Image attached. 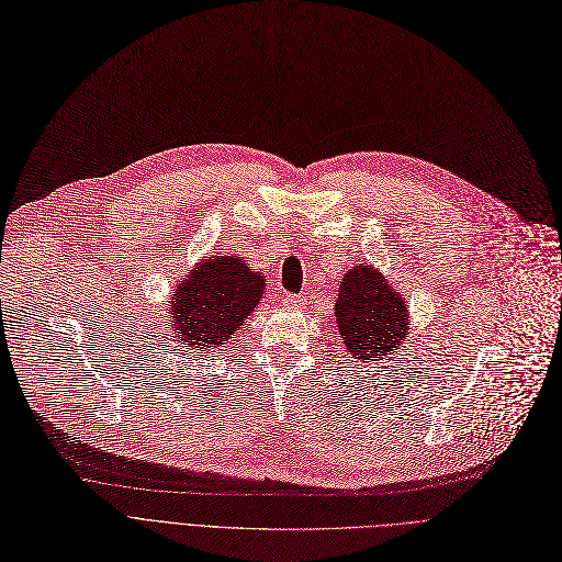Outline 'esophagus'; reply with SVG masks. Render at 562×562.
<instances>
[{"instance_id": "obj_1", "label": "esophagus", "mask_w": 562, "mask_h": 562, "mask_svg": "<svg viewBox=\"0 0 562 562\" xmlns=\"http://www.w3.org/2000/svg\"><path fill=\"white\" fill-rule=\"evenodd\" d=\"M281 304L288 306V308H302V306H304V300H302L300 295H290V292H283Z\"/></svg>"}]
</instances>
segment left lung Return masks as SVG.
Returning a JSON list of instances; mask_svg holds the SVG:
<instances>
[{"mask_svg": "<svg viewBox=\"0 0 562 562\" xmlns=\"http://www.w3.org/2000/svg\"><path fill=\"white\" fill-rule=\"evenodd\" d=\"M334 311L345 347L363 363L393 355L407 336L405 297L368 262L342 277Z\"/></svg>", "mask_w": 562, "mask_h": 562, "instance_id": "obj_1", "label": "left lung"}]
</instances>
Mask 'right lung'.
Listing matches in <instances>:
<instances>
[{
	"label": "right lung",
	"instance_id": "right-lung-1",
	"mask_svg": "<svg viewBox=\"0 0 562 562\" xmlns=\"http://www.w3.org/2000/svg\"><path fill=\"white\" fill-rule=\"evenodd\" d=\"M265 292V277L237 256H210L173 288L171 329L182 350L220 352Z\"/></svg>",
	"mask_w": 562,
	"mask_h": 562
}]
</instances>
